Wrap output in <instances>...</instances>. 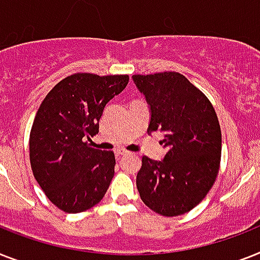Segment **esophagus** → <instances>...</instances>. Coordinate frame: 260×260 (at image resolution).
<instances>
[{
  "label": "esophagus",
  "mask_w": 260,
  "mask_h": 260,
  "mask_svg": "<svg viewBox=\"0 0 260 260\" xmlns=\"http://www.w3.org/2000/svg\"><path fill=\"white\" fill-rule=\"evenodd\" d=\"M128 153H129V152H128V151H125V149H117V151H116V155H117V156L128 155Z\"/></svg>",
  "instance_id": "1"
}]
</instances>
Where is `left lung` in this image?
I'll use <instances>...</instances> for the list:
<instances>
[{"mask_svg":"<svg viewBox=\"0 0 260 260\" xmlns=\"http://www.w3.org/2000/svg\"><path fill=\"white\" fill-rule=\"evenodd\" d=\"M151 107L147 132L163 131L167 153L143 156L136 185L156 214L179 216L195 208L212 188L221 156V131L208 97L178 72L134 75Z\"/></svg>","mask_w":260,"mask_h":260,"instance_id":"left-lung-1","label":"left lung"}]
</instances>
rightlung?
I'll return each mask as SVG.
<instances>
[{"mask_svg":"<svg viewBox=\"0 0 260 260\" xmlns=\"http://www.w3.org/2000/svg\"><path fill=\"white\" fill-rule=\"evenodd\" d=\"M129 81L128 75L73 73L42 100L29 136V157L46 198L64 212L96 206L115 175V153L92 148L105 105Z\"/></svg>","mask_w":260,"mask_h":260,"instance_id":"obj_1","label":"right lung"}]
</instances>
